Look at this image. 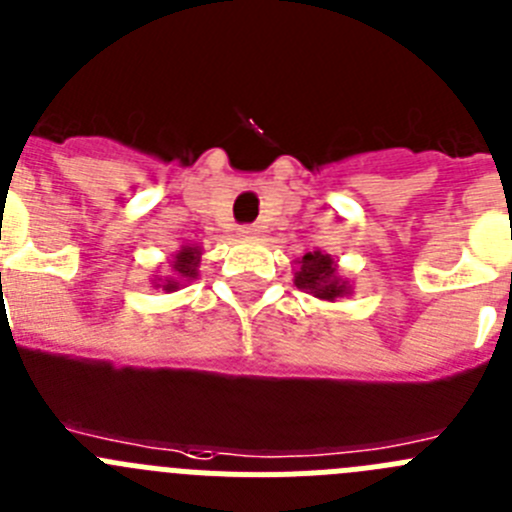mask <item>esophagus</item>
<instances>
[{
  "mask_svg": "<svg viewBox=\"0 0 512 512\" xmlns=\"http://www.w3.org/2000/svg\"><path fill=\"white\" fill-rule=\"evenodd\" d=\"M259 228H256V225H243V228H241V236L243 238H256V236H259Z\"/></svg>",
  "mask_w": 512,
  "mask_h": 512,
  "instance_id": "34e87169",
  "label": "esophagus"
}]
</instances>
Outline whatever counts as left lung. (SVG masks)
Returning a JSON list of instances; mask_svg holds the SVG:
<instances>
[{
    "label": "left lung",
    "instance_id": "obj_1",
    "mask_svg": "<svg viewBox=\"0 0 512 512\" xmlns=\"http://www.w3.org/2000/svg\"><path fill=\"white\" fill-rule=\"evenodd\" d=\"M294 284L302 292L322 299V302H337L340 297H350L353 287L345 276H340L337 261L325 251H309L302 259L294 261Z\"/></svg>",
    "mask_w": 512,
    "mask_h": 512
}]
</instances>
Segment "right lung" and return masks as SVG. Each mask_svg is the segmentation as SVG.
I'll list each match as a JSON object with an SVG mask.
<instances>
[{
    "mask_svg": "<svg viewBox=\"0 0 512 512\" xmlns=\"http://www.w3.org/2000/svg\"><path fill=\"white\" fill-rule=\"evenodd\" d=\"M200 256H203V248L195 246V243H187L180 251L172 253V259L167 261V274L159 276L154 274L152 287L162 289V292H177L185 284H190L192 279H198V266Z\"/></svg>",
    "mask_w": 512,
    "mask_h": 512,
    "instance_id": "right-lung-1",
    "label": "right lung"
}]
</instances>
